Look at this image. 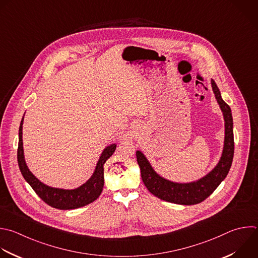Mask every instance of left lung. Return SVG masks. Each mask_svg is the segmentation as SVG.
<instances>
[{
    "instance_id": "8db88e82",
    "label": "left lung",
    "mask_w": 258,
    "mask_h": 258,
    "mask_svg": "<svg viewBox=\"0 0 258 258\" xmlns=\"http://www.w3.org/2000/svg\"><path fill=\"white\" fill-rule=\"evenodd\" d=\"M212 89L223 112L225 121V138L221 158L208 174L190 182H175L158 174L145 154L138 150L137 161L141 169L142 180L147 189L155 197L172 204L191 206L209 198L228 175L234 156L233 117L230 106L222 99L217 84L211 79Z\"/></svg>"
}]
</instances>
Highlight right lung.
I'll list each match as a JSON object with an SVG mask.
<instances>
[{
  "label": "right lung",
  "instance_id": "obj_1",
  "mask_svg": "<svg viewBox=\"0 0 258 258\" xmlns=\"http://www.w3.org/2000/svg\"><path fill=\"white\" fill-rule=\"evenodd\" d=\"M24 116L20 122L19 126V142L17 159L18 165L24 179L33 188L36 195L48 206L58 209V210H74L87 206L94 201H96L102 192L104 185V164L111 157L116 149V144H110L104 148L102 151L94 172L91 177L80 185L79 187L73 189H64L58 187H52L41 182L29 170L24 156L22 131H23Z\"/></svg>",
  "mask_w": 258,
  "mask_h": 258
}]
</instances>
